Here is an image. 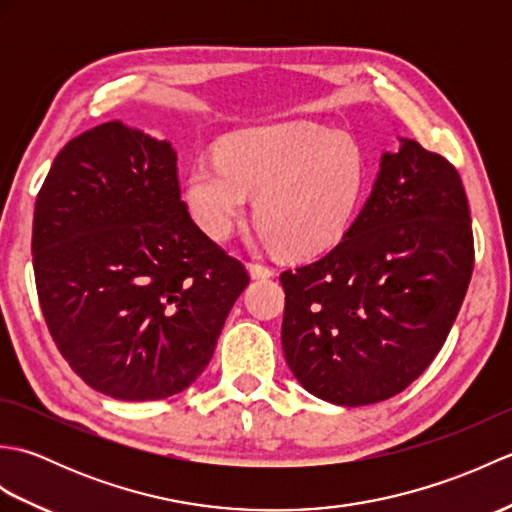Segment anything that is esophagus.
Listing matches in <instances>:
<instances>
[{"mask_svg":"<svg viewBox=\"0 0 512 512\" xmlns=\"http://www.w3.org/2000/svg\"><path fill=\"white\" fill-rule=\"evenodd\" d=\"M248 273L253 279H268L275 275V270L270 266H264V264H257V262H250L248 264Z\"/></svg>","mask_w":512,"mask_h":512,"instance_id":"1","label":"esophagus"}]
</instances>
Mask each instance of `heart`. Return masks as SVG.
<instances>
[{"mask_svg": "<svg viewBox=\"0 0 512 512\" xmlns=\"http://www.w3.org/2000/svg\"><path fill=\"white\" fill-rule=\"evenodd\" d=\"M365 189L367 158L358 140L310 123L235 132L217 147V158H198L184 178V200L211 239L231 237L255 195L262 242L297 257L339 242Z\"/></svg>", "mask_w": 512, "mask_h": 512, "instance_id": "1", "label": "heart"}]
</instances>
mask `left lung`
Segmentation results:
<instances>
[{
	"instance_id": "left-lung-1",
	"label": "left lung",
	"mask_w": 512,
	"mask_h": 512,
	"mask_svg": "<svg viewBox=\"0 0 512 512\" xmlns=\"http://www.w3.org/2000/svg\"><path fill=\"white\" fill-rule=\"evenodd\" d=\"M473 273L460 173L400 138L328 255L281 273V345L312 396L363 407L400 394L442 350Z\"/></svg>"
}]
</instances>
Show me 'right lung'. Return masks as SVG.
Masks as SVG:
<instances>
[{
	"label": "right lung",
	"instance_id": "obj_1",
	"mask_svg": "<svg viewBox=\"0 0 512 512\" xmlns=\"http://www.w3.org/2000/svg\"><path fill=\"white\" fill-rule=\"evenodd\" d=\"M32 264L68 365L101 394L136 402L180 394L204 372L250 281L191 220L176 149L121 121L54 158L35 204Z\"/></svg>",
	"mask_w": 512,
	"mask_h": 512
}]
</instances>
